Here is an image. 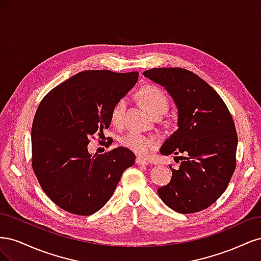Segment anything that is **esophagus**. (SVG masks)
I'll list each match as a JSON object with an SVG mask.
<instances>
[{
    "label": "esophagus",
    "instance_id": "obj_1",
    "mask_svg": "<svg viewBox=\"0 0 261 261\" xmlns=\"http://www.w3.org/2000/svg\"><path fill=\"white\" fill-rule=\"evenodd\" d=\"M136 163H137L138 165H148V164H149V161L141 159V158H137V159H136Z\"/></svg>",
    "mask_w": 261,
    "mask_h": 261
}]
</instances>
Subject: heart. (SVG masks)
<instances>
[{
  "label": "heart",
  "mask_w": 261,
  "mask_h": 261,
  "mask_svg": "<svg viewBox=\"0 0 261 261\" xmlns=\"http://www.w3.org/2000/svg\"><path fill=\"white\" fill-rule=\"evenodd\" d=\"M138 97L152 115L159 111H167L169 106L168 98L158 87L150 85L143 87L138 92ZM126 106H127L126 98H121L115 102L111 111V121L114 125L122 124ZM120 143L130 151L145 156L158 146L159 140L154 136H148L136 132H128L121 137Z\"/></svg>",
  "instance_id": "obj_1"
}]
</instances>
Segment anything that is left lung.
I'll return each mask as SVG.
<instances>
[{
  "label": "left lung",
  "instance_id": "obj_1",
  "mask_svg": "<svg viewBox=\"0 0 261 261\" xmlns=\"http://www.w3.org/2000/svg\"><path fill=\"white\" fill-rule=\"evenodd\" d=\"M143 74L164 87L177 109V129L160 152L180 154L175 158L181 161L158 195L179 213L206 209L224 193L235 170L238 134L232 115L218 92L191 70L160 67Z\"/></svg>",
  "mask_w": 261,
  "mask_h": 261
}]
</instances>
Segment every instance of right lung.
Segmentation results:
<instances>
[{"instance_id":"1","label":"right lung","mask_w":261,"mask_h":261,"mask_svg":"<svg viewBox=\"0 0 261 261\" xmlns=\"http://www.w3.org/2000/svg\"><path fill=\"white\" fill-rule=\"evenodd\" d=\"M138 81V73L85 70L58 85L39 105L31 128L33 169L60 208L90 216L111 198L136 156L124 147L94 155L89 138L111 124V111Z\"/></svg>"}]
</instances>
